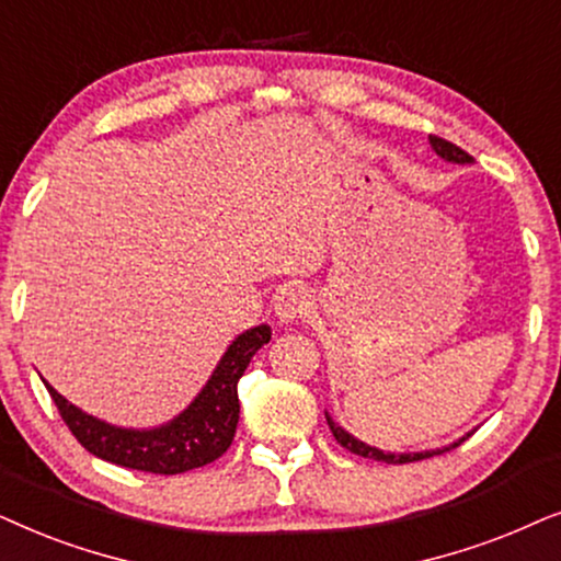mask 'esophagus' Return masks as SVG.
Instances as JSON below:
<instances>
[{
	"instance_id": "obj_1",
	"label": "esophagus",
	"mask_w": 561,
	"mask_h": 561,
	"mask_svg": "<svg viewBox=\"0 0 561 561\" xmlns=\"http://www.w3.org/2000/svg\"><path fill=\"white\" fill-rule=\"evenodd\" d=\"M312 308L310 293L305 287H285L279 295H276L274 302V316L279 323H295V320H302Z\"/></svg>"
}]
</instances>
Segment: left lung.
I'll return each instance as SVG.
<instances>
[{"label":"left lung","mask_w":561,"mask_h":561,"mask_svg":"<svg viewBox=\"0 0 561 561\" xmlns=\"http://www.w3.org/2000/svg\"><path fill=\"white\" fill-rule=\"evenodd\" d=\"M431 140V148L433 151H436L438 156H442L444 161H449V163H472L474 159L472 156H469L467 151H461L459 146H454V144H449V140H444V138H436V136H431L428 138ZM325 421H328V425H331V431H333V436H335V442H339L343 449H348L351 454H358V457H364V459H377V461H387V465H408V461H421V459H428V457H436V454H444V451H451L454 446H459L461 442H467L469 436H472V433H467V436H461L459 442H454V444H449V446H442V449H431V451H408V454H394V451H382V449H377V446H369V444H364V442H358L356 436H351L348 431H343L339 423L333 421L331 415L325 413Z\"/></svg>","instance_id":"1"}]
</instances>
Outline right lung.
I'll use <instances>...</instances> for the list:
<instances>
[{
	"mask_svg": "<svg viewBox=\"0 0 561 561\" xmlns=\"http://www.w3.org/2000/svg\"><path fill=\"white\" fill-rule=\"evenodd\" d=\"M272 339V328L256 325L243 331L220 356L218 367L182 413L156 428H123L84 413L56 392L46 379L64 423L89 454L110 465L153 474H182L205 467L228 451L238 425V379L251 356Z\"/></svg>",
	"mask_w": 561,
	"mask_h": 561,
	"instance_id": "add662e5",
	"label": "right lung"
}]
</instances>
